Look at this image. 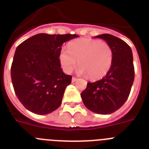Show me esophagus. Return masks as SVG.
I'll list each match as a JSON object with an SVG mask.
<instances>
[{"instance_id":"obj_1","label":"esophagus","mask_w":149,"mask_h":149,"mask_svg":"<svg viewBox=\"0 0 149 149\" xmlns=\"http://www.w3.org/2000/svg\"><path fill=\"white\" fill-rule=\"evenodd\" d=\"M77 78H76V77H72V82H75V81H77Z\"/></svg>"}]
</instances>
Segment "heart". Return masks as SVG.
I'll return each mask as SVG.
<instances>
[{"mask_svg": "<svg viewBox=\"0 0 149 149\" xmlns=\"http://www.w3.org/2000/svg\"><path fill=\"white\" fill-rule=\"evenodd\" d=\"M113 51L107 43L90 38H80L71 42L68 49L60 53V62L66 73H71L77 66L79 72L88 75L91 80L104 77L113 63Z\"/></svg>", "mask_w": 149, "mask_h": 149, "instance_id": "heart-1", "label": "heart"}]
</instances>
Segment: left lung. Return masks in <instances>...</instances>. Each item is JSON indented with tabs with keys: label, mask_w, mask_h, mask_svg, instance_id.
Masks as SVG:
<instances>
[{
	"label": "left lung",
	"mask_w": 149,
	"mask_h": 149,
	"mask_svg": "<svg viewBox=\"0 0 149 149\" xmlns=\"http://www.w3.org/2000/svg\"><path fill=\"white\" fill-rule=\"evenodd\" d=\"M95 38L106 40L113 51V63L101 80L88 83L80 94L84 105L90 111L109 114L118 110L127 100L134 79L133 55L130 46L109 34Z\"/></svg>",
	"instance_id": "8db88e82"
}]
</instances>
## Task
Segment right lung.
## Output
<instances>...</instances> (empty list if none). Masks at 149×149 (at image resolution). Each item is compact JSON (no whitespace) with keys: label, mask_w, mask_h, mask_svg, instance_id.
I'll return each instance as SVG.
<instances>
[{"label":"right lung","mask_w":149,"mask_h":149,"mask_svg":"<svg viewBox=\"0 0 149 149\" xmlns=\"http://www.w3.org/2000/svg\"><path fill=\"white\" fill-rule=\"evenodd\" d=\"M77 35H35L16 49L11 77L16 96L23 106L35 114L52 112L62 103L72 75L63 72L59 56L65 42Z\"/></svg>","instance_id":"add662e5"}]
</instances>
